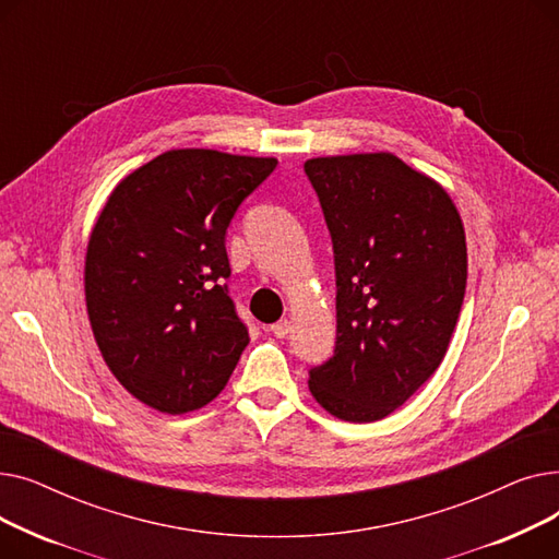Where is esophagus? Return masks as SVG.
Segmentation results:
<instances>
[{"instance_id":"1","label":"esophagus","mask_w":559,"mask_h":559,"mask_svg":"<svg viewBox=\"0 0 559 559\" xmlns=\"http://www.w3.org/2000/svg\"><path fill=\"white\" fill-rule=\"evenodd\" d=\"M289 331H292V321L289 319H281V321H276V324L272 326V333L276 337H285Z\"/></svg>"}]
</instances>
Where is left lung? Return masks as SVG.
Returning <instances> with one entry per match:
<instances>
[{"instance_id":"left-lung-1","label":"left lung","mask_w":559,"mask_h":559,"mask_svg":"<svg viewBox=\"0 0 559 559\" xmlns=\"http://www.w3.org/2000/svg\"><path fill=\"white\" fill-rule=\"evenodd\" d=\"M304 167L337 276L335 356L308 388L342 421L385 419L447 356L466 289L464 224L442 186L390 152Z\"/></svg>"}]
</instances>
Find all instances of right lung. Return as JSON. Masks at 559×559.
Returning <instances> with one entry per match:
<instances>
[{"label": "right lung", "instance_id": "right-lung-1", "mask_svg": "<svg viewBox=\"0 0 559 559\" xmlns=\"http://www.w3.org/2000/svg\"><path fill=\"white\" fill-rule=\"evenodd\" d=\"M276 158L169 150L112 188L85 249V308L120 385L165 415L209 405L249 331L224 281L238 205Z\"/></svg>", "mask_w": 559, "mask_h": 559}]
</instances>
